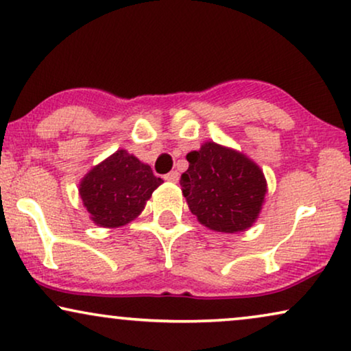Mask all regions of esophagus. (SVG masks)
I'll list each match as a JSON object with an SVG mask.
<instances>
[{
	"mask_svg": "<svg viewBox=\"0 0 351 351\" xmlns=\"http://www.w3.org/2000/svg\"><path fill=\"white\" fill-rule=\"evenodd\" d=\"M163 178H165L167 181H170V183H176V181H178V178H180V175H178V171H170V173H167Z\"/></svg>",
	"mask_w": 351,
	"mask_h": 351,
	"instance_id": "obj_1",
	"label": "esophagus"
}]
</instances>
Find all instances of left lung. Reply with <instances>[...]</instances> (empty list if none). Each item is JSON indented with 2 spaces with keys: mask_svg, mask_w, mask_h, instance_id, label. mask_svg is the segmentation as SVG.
Masks as SVG:
<instances>
[{
  "mask_svg": "<svg viewBox=\"0 0 351 351\" xmlns=\"http://www.w3.org/2000/svg\"><path fill=\"white\" fill-rule=\"evenodd\" d=\"M180 184L191 213L208 230L241 232L256 221L268 191L263 170L236 149L207 141L186 156Z\"/></svg>",
  "mask_w": 351,
  "mask_h": 351,
  "instance_id": "obj_1",
  "label": "left lung"
}]
</instances>
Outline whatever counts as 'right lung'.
<instances>
[{
    "label": "right lung",
    "mask_w": 351,
    "mask_h": 351,
    "mask_svg": "<svg viewBox=\"0 0 351 351\" xmlns=\"http://www.w3.org/2000/svg\"><path fill=\"white\" fill-rule=\"evenodd\" d=\"M162 183L147 163L119 149L83 176L78 193L93 223L120 228L141 215Z\"/></svg>",
    "instance_id": "add662e5"
}]
</instances>
